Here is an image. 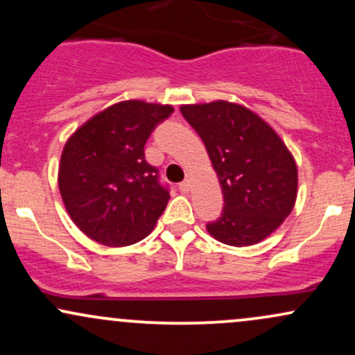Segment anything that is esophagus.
Wrapping results in <instances>:
<instances>
[{"label": "esophagus", "mask_w": 355, "mask_h": 355, "mask_svg": "<svg viewBox=\"0 0 355 355\" xmlns=\"http://www.w3.org/2000/svg\"><path fill=\"white\" fill-rule=\"evenodd\" d=\"M178 189H180V191H183V193H189V191L191 190V182L190 180H183L180 185H178Z\"/></svg>", "instance_id": "esophagus-1"}]
</instances>
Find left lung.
<instances>
[{
  "instance_id": "1",
  "label": "left lung",
  "mask_w": 355,
  "mask_h": 355,
  "mask_svg": "<svg viewBox=\"0 0 355 355\" xmlns=\"http://www.w3.org/2000/svg\"><path fill=\"white\" fill-rule=\"evenodd\" d=\"M183 118L205 144L223 193L222 214L207 230L247 247L274 232L294 209L297 166L279 135L250 110L229 101L183 105Z\"/></svg>"
}]
</instances>
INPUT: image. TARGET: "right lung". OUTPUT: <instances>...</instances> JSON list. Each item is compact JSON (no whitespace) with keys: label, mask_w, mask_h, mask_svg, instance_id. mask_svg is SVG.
<instances>
[{"label":"right lung","mask_w":355,"mask_h":355,"mask_svg":"<svg viewBox=\"0 0 355 355\" xmlns=\"http://www.w3.org/2000/svg\"><path fill=\"white\" fill-rule=\"evenodd\" d=\"M173 113L168 105H113L73 133L61 153L58 185L76 227L95 242L125 247L152 232L168 185L145 160V144Z\"/></svg>","instance_id":"add662e5"}]
</instances>
